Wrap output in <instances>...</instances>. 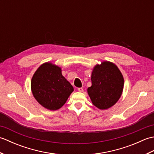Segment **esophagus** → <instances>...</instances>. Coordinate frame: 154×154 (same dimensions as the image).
<instances>
[{"label":"esophagus","instance_id":"obj_1","mask_svg":"<svg viewBox=\"0 0 154 154\" xmlns=\"http://www.w3.org/2000/svg\"><path fill=\"white\" fill-rule=\"evenodd\" d=\"M78 91H79V92H81V93H83V88H78Z\"/></svg>","mask_w":154,"mask_h":154}]
</instances>
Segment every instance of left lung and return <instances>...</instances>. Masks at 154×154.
Returning a JSON list of instances; mask_svg holds the SVG:
<instances>
[{"instance_id":"8db88e82","label":"left lung","mask_w":154,"mask_h":154,"mask_svg":"<svg viewBox=\"0 0 154 154\" xmlns=\"http://www.w3.org/2000/svg\"><path fill=\"white\" fill-rule=\"evenodd\" d=\"M91 83L87 93L92 103L100 110H106L114 106L122 95L124 77L115 64L103 61L93 67Z\"/></svg>"}]
</instances>
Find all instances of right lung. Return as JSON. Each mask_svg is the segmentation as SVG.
Returning <instances> with one entry per match:
<instances>
[{
	"instance_id": "obj_1",
	"label": "right lung",
	"mask_w": 154,
	"mask_h": 154,
	"mask_svg": "<svg viewBox=\"0 0 154 154\" xmlns=\"http://www.w3.org/2000/svg\"><path fill=\"white\" fill-rule=\"evenodd\" d=\"M61 68L51 62L42 64L31 80V91L35 99L50 110L60 109L74 89L63 76Z\"/></svg>"
}]
</instances>
